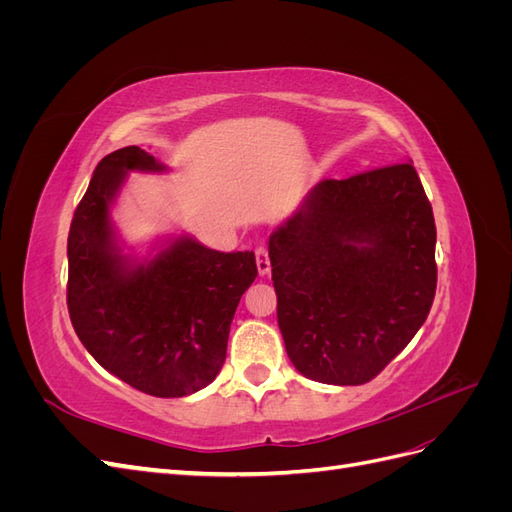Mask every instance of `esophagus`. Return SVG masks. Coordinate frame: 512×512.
I'll return each instance as SVG.
<instances>
[{
	"instance_id": "esophagus-1",
	"label": "esophagus",
	"mask_w": 512,
	"mask_h": 512,
	"mask_svg": "<svg viewBox=\"0 0 512 512\" xmlns=\"http://www.w3.org/2000/svg\"><path fill=\"white\" fill-rule=\"evenodd\" d=\"M256 267H258L260 275H269L271 258H269L267 247H256Z\"/></svg>"
}]
</instances>
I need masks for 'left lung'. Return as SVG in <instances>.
Segmentation results:
<instances>
[{
	"label": "left lung",
	"mask_w": 512,
	"mask_h": 512,
	"mask_svg": "<svg viewBox=\"0 0 512 512\" xmlns=\"http://www.w3.org/2000/svg\"><path fill=\"white\" fill-rule=\"evenodd\" d=\"M277 324L309 380L376 378L436 297V222L412 164L324 179L269 237Z\"/></svg>",
	"instance_id": "obj_1"
}]
</instances>
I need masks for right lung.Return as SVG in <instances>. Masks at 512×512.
Wrapping results in <instances>:
<instances>
[{"label":"right lung","mask_w":512,"mask_h":512,"mask_svg":"<svg viewBox=\"0 0 512 512\" xmlns=\"http://www.w3.org/2000/svg\"><path fill=\"white\" fill-rule=\"evenodd\" d=\"M166 173L141 147L94 170L68 235V312L87 352L153 397H185L215 380L232 316L256 280L254 252H215L190 235L123 252L113 205L128 173Z\"/></svg>","instance_id":"add662e5"}]
</instances>
